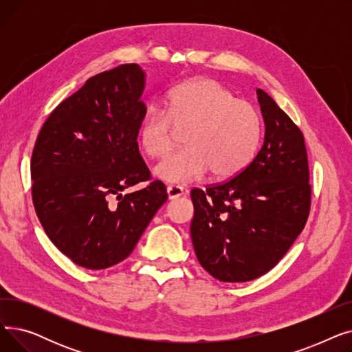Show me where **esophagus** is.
Listing matches in <instances>:
<instances>
[{"instance_id": "esophagus-1", "label": "esophagus", "mask_w": 352, "mask_h": 352, "mask_svg": "<svg viewBox=\"0 0 352 352\" xmlns=\"http://www.w3.org/2000/svg\"><path fill=\"white\" fill-rule=\"evenodd\" d=\"M166 194H168V199H177L184 195V190L179 186H170L166 187Z\"/></svg>"}]
</instances>
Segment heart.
<instances>
[{
    "label": "heart",
    "mask_w": 352,
    "mask_h": 352,
    "mask_svg": "<svg viewBox=\"0 0 352 352\" xmlns=\"http://www.w3.org/2000/svg\"><path fill=\"white\" fill-rule=\"evenodd\" d=\"M175 131H187L186 150L154 166V177L166 184H187L208 171L217 179L241 173L260 141V116L252 104L212 78H201L171 91L162 113L150 111L138 131L141 150L151 158L170 151Z\"/></svg>",
    "instance_id": "heart-1"
}]
</instances>
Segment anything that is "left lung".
Returning <instances> with one entry per match:
<instances>
[{
  "mask_svg": "<svg viewBox=\"0 0 352 352\" xmlns=\"http://www.w3.org/2000/svg\"><path fill=\"white\" fill-rule=\"evenodd\" d=\"M265 125L255 158L224 184L192 190L191 238L201 267L224 283H245L280 263L305 227L311 186L304 135L263 89Z\"/></svg>",
  "mask_w": 352,
  "mask_h": 352,
  "instance_id": "8db88e82",
  "label": "left lung"
}]
</instances>
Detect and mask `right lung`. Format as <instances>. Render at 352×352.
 Returning <instances> with one entry per match:
<instances>
[{
  "label": "right lung",
  "instance_id": "add662e5",
  "mask_svg": "<svg viewBox=\"0 0 352 352\" xmlns=\"http://www.w3.org/2000/svg\"><path fill=\"white\" fill-rule=\"evenodd\" d=\"M144 88L138 64L97 74L52 111L35 141V212L52 244L87 270L124 261L168 198L161 181L122 195L150 179L137 142Z\"/></svg>",
  "mask_w": 352,
  "mask_h": 352
}]
</instances>
